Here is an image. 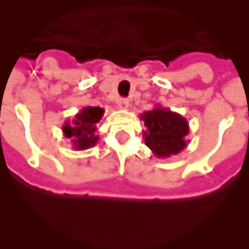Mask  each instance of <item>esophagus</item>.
Here are the masks:
<instances>
[{
  "label": "esophagus",
  "mask_w": 249,
  "mask_h": 249,
  "mask_svg": "<svg viewBox=\"0 0 249 249\" xmlns=\"http://www.w3.org/2000/svg\"><path fill=\"white\" fill-rule=\"evenodd\" d=\"M117 106H119V108L126 109L129 107V99L128 98H120V99L117 101Z\"/></svg>",
  "instance_id": "1"
}]
</instances>
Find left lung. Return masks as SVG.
<instances>
[{"instance_id":"8db88e82","label":"left lung","mask_w":249,"mask_h":249,"mask_svg":"<svg viewBox=\"0 0 249 249\" xmlns=\"http://www.w3.org/2000/svg\"><path fill=\"white\" fill-rule=\"evenodd\" d=\"M140 117L146 126L143 130L146 146L156 158L165 159L187 147L189 123L179 113L156 105L155 108L141 113Z\"/></svg>"}]
</instances>
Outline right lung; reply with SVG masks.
Returning a JSON list of instances; mask_svg holds the SVG:
<instances>
[{
	"label": "right lung",
	"mask_w": 249,
	"mask_h": 249,
	"mask_svg": "<svg viewBox=\"0 0 249 249\" xmlns=\"http://www.w3.org/2000/svg\"><path fill=\"white\" fill-rule=\"evenodd\" d=\"M105 109L101 107H84L76 113L72 120H66L62 130L66 138L71 140L76 151L88 150L97 144L99 136L97 133V124L101 121Z\"/></svg>",
	"instance_id": "add662e5"
}]
</instances>
